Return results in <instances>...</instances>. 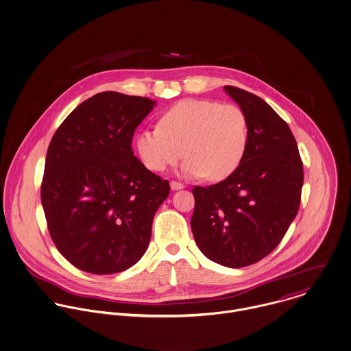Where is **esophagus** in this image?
Instances as JSON below:
<instances>
[{
	"label": "esophagus",
	"mask_w": 351,
	"mask_h": 351,
	"mask_svg": "<svg viewBox=\"0 0 351 351\" xmlns=\"http://www.w3.org/2000/svg\"><path fill=\"white\" fill-rule=\"evenodd\" d=\"M183 189H184V184H182L179 182H175V180L171 182V190L176 191V190H183Z\"/></svg>",
	"instance_id": "34e87169"
}]
</instances>
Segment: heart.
<instances>
[{
	"label": "heart",
	"mask_w": 351,
	"mask_h": 351,
	"mask_svg": "<svg viewBox=\"0 0 351 351\" xmlns=\"http://www.w3.org/2000/svg\"><path fill=\"white\" fill-rule=\"evenodd\" d=\"M247 141V117L239 106L183 99L160 116L158 128L137 134L136 149L152 172L167 171L184 155L183 176L222 180L242 161Z\"/></svg>",
	"instance_id": "obj_1"
}]
</instances>
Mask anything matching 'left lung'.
<instances>
[{
    "instance_id": "8db88e82",
    "label": "left lung",
    "mask_w": 351,
    "mask_h": 351,
    "mask_svg": "<svg viewBox=\"0 0 351 351\" xmlns=\"http://www.w3.org/2000/svg\"><path fill=\"white\" fill-rule=\"evenodd\" d=\"M225 91L247 117V148L225 180L193 190L191 229L207 258L243 268L267 257L287 233L299 210L304 173L287 122L260 97L234 86Z\"/></svg>"
}]
</instances>
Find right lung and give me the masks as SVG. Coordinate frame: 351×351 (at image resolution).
Returning a JSON list of instances; mask_svg holds the SVG:
<instances>
[{
	"label": "right lung",
	"instance_id": "1",
	"mask_svg": "<svg viewBox=\"0 0 351 351\" xmlns=\"http://www.w3.org/2000/svg\"><path fill=\"white\" fill-rule=\"evenodd\" d=\"M155 105L116 91L95 94L49 143L41 204L53 243L80 271L122 272L148 249L169 183L134 156L132 138Z\"/></svg>",
	"mask_w": 351,
	"mask_h": 351
}]
</instances>
